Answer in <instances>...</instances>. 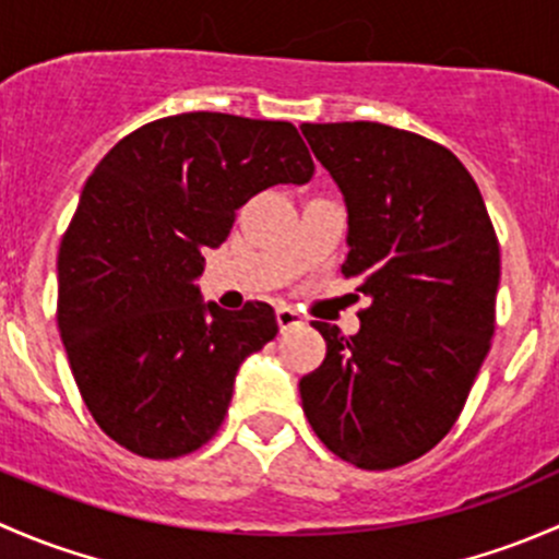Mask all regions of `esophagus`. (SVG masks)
Segmentation results:
<instances>
[{"instance_id":"1","label":"esophagus","mask_w":559,"mask_h":559,"mask_svg":"<svg viewBox=\"0 0 559 559\" xmlns=\"http://www.w3.org/2000/svg\"><path fill=\"white\" fill-rule=\"evenodd\" d=\"M275 319H278L281 332H289V330H295V326L306 324V319H302V313H297L295 308H286V306L275 311Z\"/></svg>"}]
</instances>
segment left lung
Returning a JSON list of instances; mask_svg holds the SVG:
<instances>
[{
    "instance_id": "left-lung-1",
    "label": "left lung",
    "mask_w": 559,
    "mask_h": 559,
    "mask_svg": "<svg viewBox=\"0 0 559 559\" xmlns=\"http://www.w3.org/2000/svg\"><path fill=\"white\" fill-rule=\"evenodd\" d=\"M346 205V275L370 306L357 335L311 321L326 357L300 379L332 454L389 471L456 421L495 332L500 248L476 180L452 151L373 121L302 123Z\"/></svg>"
}]
</instances>
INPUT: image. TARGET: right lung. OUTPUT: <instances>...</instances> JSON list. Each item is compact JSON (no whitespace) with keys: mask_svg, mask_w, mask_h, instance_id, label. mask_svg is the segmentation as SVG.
Wrapping results in <instances>:
<instances>
[{"mask_svg":"<svg viewBox=\"0 0 559 559\" xmlns=\"http://www.w3.org/2000/svg\"><path fill=\"white\" fill-rule=\"evenodd\" d=\"M311 178L289 121L227 112L145 123L94 167L59 248V332L112 441L170 460L216 436L238 368L278 321L267 302L202 300V251L227 240L253 194Z\"/></svg>","mask_w":559,"mask_h":559,"instance_id":"right-lung-1","label":"right lung"}]
</instances>
